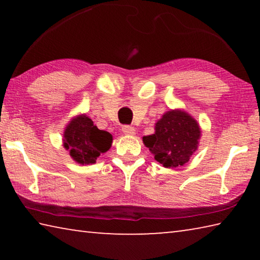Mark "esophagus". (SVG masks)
Here are the masks:
<instances>
[{"label":"esophagus","mask_w":260,"mask_h":260,"mask_svg":"<svg viewBox=\"0 0 260 260\" xmlns=\"http://www.w3.org/2000/svg\"><path fill=\"white\" fill-rule=\"evenodd\" d=\"M121 131L122 133L125 135H134L135 134V128L133 126H128V125H125L121 127Z\"/></svg>","instance_id":"1"}]
</instances>
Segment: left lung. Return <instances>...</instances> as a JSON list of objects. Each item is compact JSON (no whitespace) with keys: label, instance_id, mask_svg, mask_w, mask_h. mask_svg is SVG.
I'll list each match as a JSON object with an SVG mask.
<instances>
[{"label":"left lung","instance_id":"8db88e82","mask_svg":"<svg viewBox=\"0 0 260 260\" xmlns=\"http://www.w3.org/2000/svg\"><path fill=\"white\" fill-rule=\"evenodd\" d=\"M200 138V125L190 114L171 110L156 122L155 134L143 136V143L162 166L177 167L188 162Z\"/></svg>","mask_w":260,"mask_h":260}]
</instances>
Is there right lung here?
Returning a JSON list of instances; mask_svg holds the SVG:
<instances>
[{"label": "right lung", "mask_w": 260, "mask_h": 260, "mask_svg": "<svg viewBox=\"0 0 260 260\" xmlns=\"http://www.w3.org/2000/svg\"><path fill=\"white\" fill-rule=\"evenodd\" d=\"M111 144L112 135L99 129L86 114L74 117L64 131L63 146L78 164H94L111 148Z\"/></svg>", "instance_id": "obj_1"}]
</instances>
